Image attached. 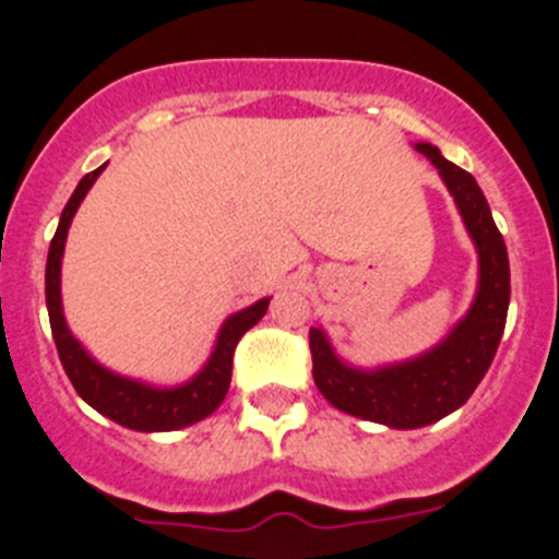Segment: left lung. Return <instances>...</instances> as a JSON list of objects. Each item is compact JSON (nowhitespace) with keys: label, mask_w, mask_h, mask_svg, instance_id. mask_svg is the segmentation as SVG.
<instances>
[{"label":"left lung","mask_w":559,"mask_h":559,"mask_svg":"<svg viewBox=\"0 0 559 559\" xmlns=\"http://www.w3.org/2000/svg\"><path fill=\"white\" fill-rule=\"evenodd\" d=\"M414 148L436 165L476 246L478 286L471 308L425 354L373 370L343 362L326 332L311 326L313 381L319 392L343 414L394 430L432 425L467 403L498 352L511 297L509 251L476 178L443 159L436 145L416 143Z\"/></svg>","instance_id":"8db88e82"}]
</instances>
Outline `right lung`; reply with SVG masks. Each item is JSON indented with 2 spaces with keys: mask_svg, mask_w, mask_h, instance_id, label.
<instances>
[{
  "mask_svg": "<svg viewBox=\"0 0 559 559\" xmlns=\"http://www.w3.org/2000/svg\"><path fill=\"white\" fill-rule=\"evenodd\" d=\"M107 165L97 167L94 173L83 175L78 189L72 191L70 202L64 205L59 218L53 240L48 248V264H45V306H48L50 332H53L56 352H59L64 373L70 376L75 392L92 405L94 411L112 419L116 425L129 427L138 432H170L189 427L211 416L227 397L229 381H233V354L240 337L267 313L270 297H262L243 311L233 313L222 324L213 346L211 357L202 365L197 376L178 386H154L145 381L129 379V376L112 373L110 368L99 365L86 352L81 341L70 332L61 308V257H64L67 233L81 207L83 197L94 186V180L103 175Z\"/></svg>",
  "mask_w": 559,
  "mask_h": 559,
  "instance_id": "right-lung-1",
  "label": "right lung"
}]
</instances>
